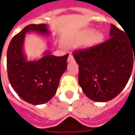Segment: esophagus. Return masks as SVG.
Returning <instances> with one entry per match:
<instances>
[{
	"label": "esophagus",
	"mask_w": 135,
	"mask_h": 135,
	"mask_svg": "<svg viewBox=\"0 0 135 135\" xmlns=\"http://www.w3.org/2000/svg\"><path fill=\"white\" fill-rule=\"evenodd\" d=\"M73 60H74V59H73V55H72V54H69V57H68V62H71V61H73Z\"/></svg>",
	"instance_id": "34e87169"
}]
</instances>
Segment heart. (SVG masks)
<instances>
[{"instance_id":"b5f03b06","label":"heart","mask_w":135,"mask_h":135,"mask_svg":"<svg viewBox=\"0 0 135 135\" xmlns=\"http://www.w3.org/2000/svg\"><path fill=\"white\" fill-rule=\"evenodd\" d=\"M92 33H93L92 30H88L84 31L82 34H80L79 36H76V37L64 39V42L68 46H76L86 42V43H85L86 46H91L100 43L102 39V34L101 33L97 32L93 34Z\"/></svg>"}]
</instances>
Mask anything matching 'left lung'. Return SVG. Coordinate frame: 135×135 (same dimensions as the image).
I'll use <instances>...</instances> for the list:
<instances>
[{"instance_id": "obj_1", "label": "left lung", "mask_w": 135, "mask_h": 135, "mask_svg": "<svg viewBox=\"0 0 135 135\" xmlns=\"http://www.w3.org/2000/svg\"><path fill=\"white\" fill-rule=\"evenodd\" d=\"M128 37L124 31L111 24L108 40L73 52L79 65V84L89 99L110 101L127 85L134 56L135 63V42Z\"/></svg>"}]
</instances>
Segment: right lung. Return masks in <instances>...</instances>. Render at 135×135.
<instances>
[{
  "instance_id": "add662e5",
  "label": "right lung",
  "mask_w": 135,
  "mask_h": 135,
  "mask_svg": "<svg viewBox=\"0 0 135 135\" xmlns=\"http://www.w3.org/2000/svg\"><path fill=\"white\" fill-rule=\"evenodd\" d=\"M49 34L46 24H30L13 37L7 52V75L13 90L32 105H42L55 95L60 78L67 68L69 55L55 56L46 51L38 60L28 61L23 53L27 33Z\"/></svg>"
}]
</instances>
